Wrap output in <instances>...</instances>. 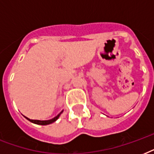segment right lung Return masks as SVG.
Listing matches in <instances>:
<instances>
[{
    "label": "right lung",
    "mask_w": 154,
    "mask_h": 154,
    "mask_svg": "<svg viewBox=\"0 0 154 154\" xmlns=\"http://www.w3.org/2000/svg\"><path fill=\"white\" fill-rule=\"evenodd\" d=\"M63 111H61V112L59 113V114L57 115V116H56L54 118H53V119L51 120H48V121H39V120H31V119H29L28 117H26V119H28L29 122H32V123H34V124H37V125H49L51 124V123H53V122H56L57 120L58 119V117H60V113L62 112Z\"/></svg>",
    "instance_id": "1"
}]
</instances>
